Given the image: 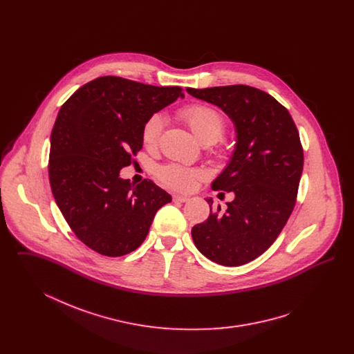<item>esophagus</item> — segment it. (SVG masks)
<instances>
[{"label": "esophagus", "mask_w": 354, "mask_h": 354, "mask_svg": "<svg viewBox=\"0 0 354 354\" xmlns=\"http://www.w3.org/2000/svg\"><path fill=\"white\" fill-rule=\"evenodd\" d=\"M172 201L175 203H185L188 201V196H182V195H174Z\"/></svg>", "instance_id": "obj_1"}]
</instances>
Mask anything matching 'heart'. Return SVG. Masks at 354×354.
<instances>
[{
    "label": "heart",
    "mask_w": 354,
    "mask_h": 354,
    "mask_svg": "<svg viewBox=\"0 0 354 354\" xmlns=\"http://www.w3.org/2000/svg\"><path fill=\"white\" fill-rule=\"evenodd\" d=\"M178 118L202 142L212 146V153L221 158L228 150V140L224 138L227 120L224 114L215 106L207 103H188L176 111ZM165 120L159 114H152L142 127V143L146 149H155L163 131ZM160 182L175 191H189L194 188L199 171L180 165H167L158 171Z\"/></svg>",
    "instance_id": "1"
}]
</instances>
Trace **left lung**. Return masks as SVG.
Here are the masks:
<instances>
[{
    "instance_id": "8db88e82",
    "label": "left lung",
    "mask_w": 354,
    "mask_h": 354,
    "mask_svg": "<svg viewBox=\"0 0 354 354\" xmlns=\"http://www.w3.org/2000/svg\"><path fill=\"white\" fill-rule=\"evenodd\" d=\"M187 91L219 106L237 133L234 156L212 189L234 192L235 199L196 224L191 234L209 260L239 267L266 252L289 219L303 174L304 151L297 127L286 107L268 93L247 84ZM224 195V192H220Z\"/></svg>"
}]
</instances>
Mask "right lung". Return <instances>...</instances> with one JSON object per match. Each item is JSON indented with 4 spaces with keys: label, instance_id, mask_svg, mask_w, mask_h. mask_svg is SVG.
<instances>
[{
    "label": "right lung",
    "instance_id": "1",
    "mask_svg": "<svg viewBox=\"0 0 354 354\" xmlns=\"http://www.w3.org/2000/svg\"><path fill=\"white\" fill-rule=\"evenodd\" d=\"M182 91L106 75L62 104L50 136L51 192L71 231L93 251L109 257L133 252L156 211L171 202L150 179L134 185L119 171L140 151L146 119Z\"/></svg>",
    "mask_w": 354,
    "mask_h": 354
}]
</instances>
